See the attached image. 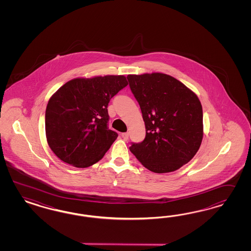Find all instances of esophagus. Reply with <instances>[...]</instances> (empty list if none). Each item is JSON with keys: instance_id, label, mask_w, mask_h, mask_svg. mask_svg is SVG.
Masks as SVG:
<instances>
[{"instance_id": "1", "label": "esophagus", "mask_w": 251, "mask_h": 251, "mask_svg": "<svg viewBox=\"0 0 251 251\" xmlns=\"http://www.w3.org/2000/svg\"><path fill=\"white\" fill-rule=\"evenodd\" d=\"M122 137L124 141H127L129 139V133L128 132H124V133H122Z\"/></svg>"}]
</instances>
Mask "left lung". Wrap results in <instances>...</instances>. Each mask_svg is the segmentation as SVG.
I'll return each mask as SVG.
<instances>
[{
	"mask_svg": "<svg viewBox=\"0 0 251 251\" xmlns=\"http://www.w3.org/2000/svg\"><path fill=\"white\" fill-rule=\"evenodd\" d=\"M129 87L145 122V140L129 151L154 173H168L190 162L203 137L202 106L197 95L161 73L129 75Z\"/></svg>",
	"mask_w": 251,
	"mask_h": 251,
	"instance_id": "left-lung-1",
	"label": "left lung"
}]
</instances>
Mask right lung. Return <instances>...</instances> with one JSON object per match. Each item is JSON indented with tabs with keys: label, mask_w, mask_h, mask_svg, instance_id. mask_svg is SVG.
<instances>
[{
	"label": "right lung",
	"mask_w": 251,
	"mask_h": 251,
	"mask_svg": "<svg viewBox=\"0 0 251 251\" xmlns=\"http://www.w3.org/2000/svg\"><path fill=\"white\" fill-rule=\"evenodd\" d=\"M127 84L124 75L75 78L54 93L46 108V137L61 161L84 168L103 158L118 137L107 128V105Z\"/></svg>",
	"instance_id": "right-lung-1"
}]
</instances>
